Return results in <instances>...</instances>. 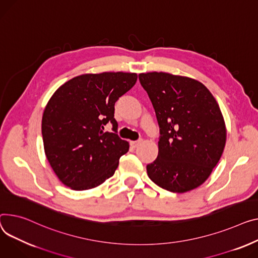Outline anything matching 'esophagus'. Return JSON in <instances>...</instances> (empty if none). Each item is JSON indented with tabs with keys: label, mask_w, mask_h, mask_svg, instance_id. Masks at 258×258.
Masks as SVG:
<instances>
[{
	"label": "esophagus",
	"mask_w": 258,
	"mask_h": 258,
	"mask_svg": "<svg viewBox=\"0 0 258 258\" xmlns=\"http://www.w3.org/2000/svg\"><path fill=\"white\" fill-rule=\"evenodd\" d=\"M141 141H142V140H138V141H131V142H130V144H131V146H132L133 148H136L137 146H138V145L141 143Z\"/></svg>",
	"instance_id": "34e87169"
}]
</instances>
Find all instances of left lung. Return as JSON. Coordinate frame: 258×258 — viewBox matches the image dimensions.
<instances>
[{
  "mask_svg": "<svg viewBox=\"0 0 258 258\" xmlns=\"http://www.w3.org/2000/svg\"><path fill=\"white\" fill-rule=\"evenodd\" d=\"M160 127L159 154L146 166L149 178L173 193L202 184L218 164L226 127L217 100L193 79L167 73L140 74Z\"/></svg>",
  "mask_w": 258,
  "mask_h": 258,
  "instance_id": "8db88e82",
  "label": "left lung"
}]
</instances>
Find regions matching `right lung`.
Listing matches in <instances>:
<instances>
[{
  "mask_svg": "<svg viewBox=\"0 0 258 258\" xmlns=\"http://www.w3.org/2000/svg\"><path fill=\"white\" fill-rule=\"evenodd\" d=\"M137 78L120 72L82 75L63 84L48 100L41 124L44 151L66 186L89 190L114 175L130 147L117 135L114 106ZM108 123L113 133L104 132Z\"/></svg>",
  "mask_w": 258,
  "mask_h": 258,
  "instance_id": "add662e5",
  "label": "right lung"
}]
</instances>
